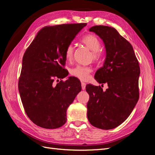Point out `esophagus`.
I'll list each match as a JSON object with an SVG mask.
<instances>
[{"label": "esophagus", "mask_w": 155, "mask_h": 155, "mask_svg": "<svg viewBox=\"0 0 155 155\" xmlns=\"http://www.w3.org/2000/svg\"><path fill=\"white\" fill-rule=\"evenodd\" d=\"M81 88H82V90H85V88H86V84L84 83V82H82L81 83Z\"/></svg>", "instance_id": "1"}]
</instances>
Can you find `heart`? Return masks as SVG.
<instances>
[{"instance_id":"heart-1","label":"heart","mask_w":155,"mask_h":155,"mask_svg":"<svg viewBox=\"0 0 155 155\" xmlns=\"http://www.w3.org/2000/svg\"><path fill=\"white\" fill-rule=\"evenodd\" d=\"M82 43L85 45L87 48L90 49L93 52V58L94 59H97L98 54L101 48V43L100 40L97 39V37L94 35H87L83 37L81 39ZM74 54V47L72 45H69L66 50H65V58L68 61L71 60L73 57ZM92 72L91 68L87 67L81 66L78 65L76 67L73 68L70 74L72 76L76 77L82 81H85L89 78V74Z\"/></svg>"}]
</instances>
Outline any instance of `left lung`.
<instances>
[{
    "mask_svg": "<svg viewBox=\"0 0 155 155\" xmlns=\"http://www.w3.org/2000/svg\"><path fill=\"white\" fill-rule=\"evenodd\" d=\"M89 31L99 36L105 48L103 67L94 76L99 83H105V91L88 84L87 118L97 128L109 130L119 126L128 118L139 99V63L132 45L115 28L94 26Z\"/></svg>",
    "mask_w": 155,
    "mask_h": 155,
    "instance_id": "1",
    "label": "left lung"
}]
</instances>
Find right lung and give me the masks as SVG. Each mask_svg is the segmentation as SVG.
Listing matches in <instances>:
<instances>
[{
    "label": "right lung",
    "mask_w": 155,
    "mask_h": 155,
    "mask_svg": "<svg viewBox=\"0 0 155 155\" xmlns=\"http://www.w3.org/2000/svg\"><path fill=\"white\" fill-rule=\"evenodd\" d=\"M86 23L43 28L22 58L18 92L27 116L35 125L56 129L67 121V110L78 94L81 83L74 77L54 84V78L68 76L63 68L65 50Z\"/></svg>",
    "instance_id": "right-lung-1"
}]
</instances>
